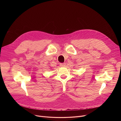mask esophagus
<instances>
[{
  "mask_svg": "<svg viewBox=\"0 0 121 121\" xmlns=\"http://www.w3.org/2000/svg\"><path fill=\"white\" fill-rule=\"evenodd\" d=\"M65 65H66L65 63H60V66L65 67Z\"/></svg>",
  "mask_w": 121,
  "mask_h": 121,
  "instance_id": "1",
  "label": "esophagus"
}]
</instances>
